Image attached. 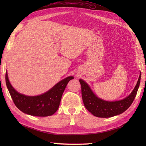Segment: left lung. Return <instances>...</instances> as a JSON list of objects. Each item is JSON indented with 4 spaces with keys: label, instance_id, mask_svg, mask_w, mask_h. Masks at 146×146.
<instances>
[{
    "label": "left lung",
    "instance_id": "obj_1",
    "mask_svg": "<svg viewBox=\"0 0 146 146\" xmlns=\"http://www.w3.org/2000/svg\"><path fill=\"white\" fill-rule=\"evenodd\" d=\"M80 83L82 86V95L83 104L90 112L94 116L102 118H108L119 115L131 106L137 95L141 82V74L135 88L131 94L122 100L108 102L98 98L87 83L80 79Z\"/></svg>",
    "mask_w": 146,
    "mask_h": 146
}]
</instances>
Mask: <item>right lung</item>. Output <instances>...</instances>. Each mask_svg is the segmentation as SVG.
I'll use <instances>...</instances> for the list:
<instances>
[{"label":"right lung","mask_w":146,"mask_h":146,"mask_svg":"<svg viewBox=\"0 0 146 146\" xmlns=\"http://www.w3.org/2000/svg\"><path fill=\"white\" fill-rule=\"evenodd\" d=\"M73 76H68L56 84L47 92L35 97L19 94L12 87L5 73V82L14 104L23 112L36 117L53 115L58 109L65 88Z\"/></svg>","instance_id":"1"}]
</instances>
